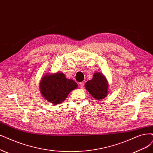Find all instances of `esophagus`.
<instances>
[{"mask_svg": "<svg viewBox=\"0 0 153 153\" xmlns=\"http://www.w3.org/2000/svg\"><path fill=\"white\" fill-rule=\"evenodd\" d=\"M84 83L83 82H81L79 83V88H82L84 87Z\"/></svg>", "mask_w": 153, "mask_h": 153, "instance_id": "1", "label": "esophagus"}]
</instances>
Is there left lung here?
Instances as JSON below:
<instances>
[{"instance_id": "1", "label": "left lung", "mask_w": 153, "mask_h": 153, "mask_svg": "<svg viewBox=\"0 0 153 153\" xmlns=\"http://www.w3.org/2000/svg\"><path fill=\"white\" fill-rule=\"evenodd\" d=\"M86 89L96 100H102L108 94V84L105 77L98 72L94 74L93 79L86 82Z\"/></svg>"}]
</instances>
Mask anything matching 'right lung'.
Masks as SVG:
<instances>
[{"label":"right lung","mask_w":153,"mask_h":153,"mask_svg":"<svg viewBox=\"0 0 153 153\" xmlns=\"http://www.w3.org/2000/svg\"><path fill=\"white\" fill-rule=\"evenodd\" d=\"M77 88L75 81L67 79L63 73L59 72L45 76L39 84L43 97L53 104L63 102L69 93Z\"/></svg>","instance_id":"obj_1"}]
</instances>
